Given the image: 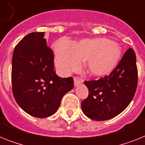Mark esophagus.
<instances>
[{"instance_id":"obj_1","label":"esophagus","mask_w":145,"mask_h":145,"mask_svg":"<svg viewBox=\"0 0 145 145\" xmlns=\"http://www.w3.org/2000/svg\"><path fill=\"white\" fill-rule=\"evenodd\" d=\"M82 82H83V80H82V78H80V77H77V76H76V77L74 78V82L75 86H78L79 84L82 83Z\"/></svg>"}]
</instances>
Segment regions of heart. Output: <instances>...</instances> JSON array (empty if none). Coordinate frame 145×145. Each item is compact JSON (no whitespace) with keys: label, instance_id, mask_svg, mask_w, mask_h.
<instances>
[{"label":"heart","instance_id":"1","mask_svg":"<svg viewBox=\"0 0 145 145\" xmlns=\"http://www.w3.org/2000/svg\"><path fill=\"white\" fill-rule=\"evenodd\" d=\"M120 57V46L105 38L83 40L73 44L63 40L55 45L56 64L64 74L77 70L81 60L86 61V68L91 74L106 76L116 68Z\"/></svg>","mask_w":145,"mask_h":145}]
</instances>
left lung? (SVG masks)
I'll use <instances>...</instances> for the list:
<instances>
[{
  "label": "left lung",
  "instance_id": "8db88e82",
  "mask_svg": "<svg viewBox=\"0 0 145 145\" xmlns=\"http://www.w3.org/2000/svg\"><path fill=\"white\" fill-rule=\"evenodd\" d=\"M84 83L88 88V97L81 103L84 114L96 121L116 116L128 106L137 91L138 70L135 52L131 48L127 49L108 76Z\"/></svg>",
  "mask_w": 145,
  "mask_h": 145
}]
</instances>
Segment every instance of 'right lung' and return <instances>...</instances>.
<instances>
[{
	"label": "right lung",
	"mask_w": 145,
	"mask_h": 145,
	"mask_svg": "<svg viewBox=\"0 0 145 145\" xmlns=\"http://www.w3.org/2000/svg\"><path fill=\"white\" fill-rule=\"evenodd\" d=\"M74 87L71 76L61 78L54 71V53L46 45L44 32H31L14 47L12 88L18 105L37 118L52 116L62 98Z\"/></svg>",
	"instance_id": "obj_1"
}]
</instances>
